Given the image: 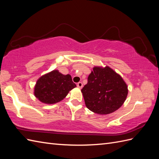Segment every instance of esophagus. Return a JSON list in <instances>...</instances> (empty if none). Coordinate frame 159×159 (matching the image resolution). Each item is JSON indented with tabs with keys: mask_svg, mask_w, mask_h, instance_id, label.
Here are the masks:
<instances>
[{
	"mask_svg": "<svg viewBox=\"0 0 159 159\" xmlns=\"http://www.w3.org/2000/svg\"><path fill=\"white\" fill-rule=\"evenodd\" d=\"M77 86L80 89H82V87H83V84H82V82H78V83H77Z\"/></svg>",
	"mask_w": 159,
	"mask_h": 159,
	"instance_id": "34e87169",
	"label": "esophagus"
}]
</instances>
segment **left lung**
Listing matches in <instances>:
<instances>
[{
    "label": "left lung",
    "instance_id": "1",
    "mask_svg": "<svg viewBox=\"0 0 159 159\" xmlns=\"http://www.w3.org/2000/svg\"><path fill=\"white\" fill-rule=\"evenodd\" d=\"M86 107L100 115L114 112L127 97V84L120 74L109 66H94L82 89Z\"/></svg>",
    "mask_w": 159,
    "mask_h": 159
}]
</instances>
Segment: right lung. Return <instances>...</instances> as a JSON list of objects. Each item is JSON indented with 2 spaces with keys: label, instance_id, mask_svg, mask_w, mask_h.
I'll return each instance as SVG.
<instances>
[{
  "label": "right lung",
  "instance_id": "right-lung-1",
  "mask_svg": "<svg viewBox=\"0 0 159 159\" xmlns=\"http://www.w3.org/2000/svg\"><path fill=\"white\" fill-rule=\"evenodd\" d=\"M75 87L70 75H63L55 69L37 80L34 87V95L41 103L54 104L64 99L69 91Z\"/></svg>",
  "mask_w": 159,
  "mask_h": 159
}]
</instances>
